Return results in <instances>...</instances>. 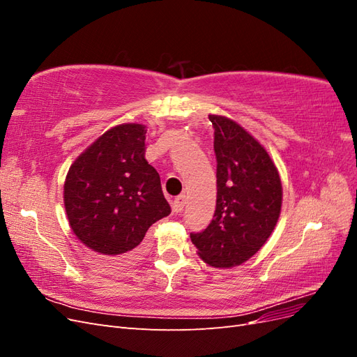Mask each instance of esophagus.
<instances>
[{
	"label": "esophagus",
	"mask_w": 357,
	"mask_h": 357,
	"mask_svg": "<svg viewBox=\"0 0 357 357\" xmlns=\"http://www.w3.org/2000/svg\"><path fill=\"white\" fill-rule=\"evenodd\" d=\"M186 205V197L185 195H178L174 201H172V211L174 213H181L183 208Z\"/></svg>",
	"instance_id": "esophagus-1"
}]
</instances>
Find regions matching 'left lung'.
<instances>
[{"label":"left lung","instance_id":"8db88e82","mask_svg":"<svg viewBox=\"0 0 357 357\" xmlns=\"http://www.w3.org/2000/svg\"><path fill=\"white\" fill-rule=\"evenodd\" d=\"M218 160V199L211 223L190 234L205 264L232 268L261 250L283 202L278 169L266 149L229 117L210 114Z\"/></svg>","mask_w":357,"mask_h":357}]
</instances>
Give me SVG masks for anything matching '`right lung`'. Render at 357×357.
Here are the masks:
<instances>
[{
	"label": "right lung",
	"mask_w": 357,
	"mask_h": 357,
	"mask_svg": "<svg viewBox=\"0 0 357 357\" xmlns=\"http://www.w3.org/2000/svg\"><path fill=\"white\" fill-rule=\"evenodd\" d=\"M146 126L110 128L75 159L63 183L68 223L80 243L116 262L142 255L147 229L171 213L144 158Z\"/></svg>",
	"instance_id": "right-lung-1"
}]
</instances>
